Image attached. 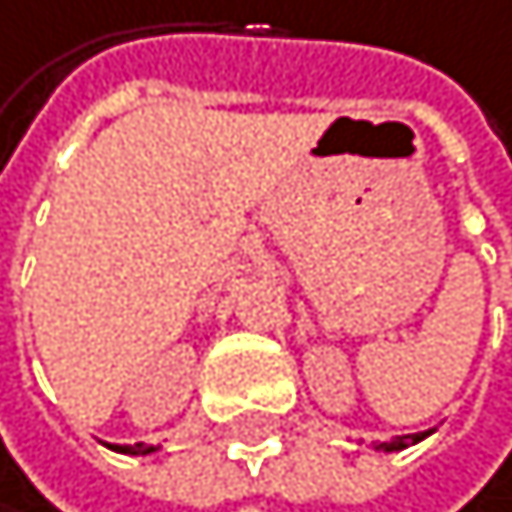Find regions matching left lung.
I'll return each mask as SVG.
<instances>
[{"mask_svg":"<svg viewBox=\"0 0 512 512\" xmlns=\"http://www.w3.org/2000/svg\"><path fill=\"white\" fill-rule=\"evenodd\" d=\"M426 435H432V429L429 432H413V435H393L390 442H374V448H377V452H403V448L423 442Z\"/></svg>","mask_w":512,"mask_h":512,"instance_id":"left-lung-1","label":"left lung"}]
</instances>
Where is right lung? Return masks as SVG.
Wrapping results in <instances>:
<instances>
[{
  "mask_svg": "<svg viewBox=\"0 0 512 512\" xmlns=\"http://www.w3.org/2000/svg\"><path fill=\"white\" fill-rule=\"evenodd\" d=\"M112 452H122V455H151V452H157L154 445H144V442H138V445H109Z\"/></svg>",
  "mask_w": 512,
  "mask_h": 512,
  "instance_id": "1",
  "label": "right lung"
}]
</instances>
